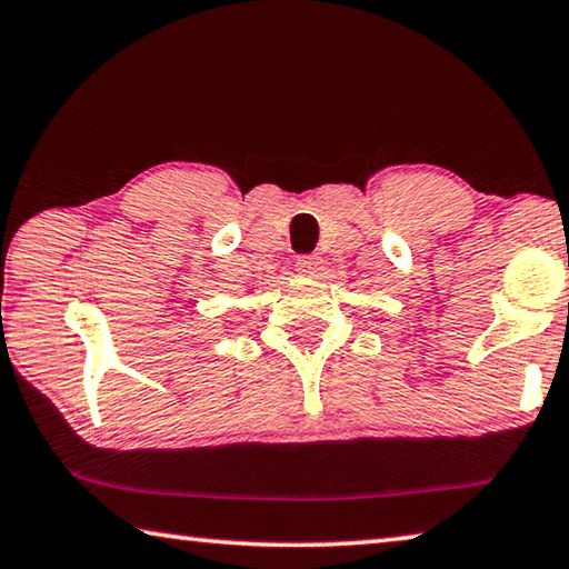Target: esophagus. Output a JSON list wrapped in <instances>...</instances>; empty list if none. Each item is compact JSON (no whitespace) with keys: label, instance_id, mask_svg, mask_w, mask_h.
<instances>
[{"label":"esophagus","instance_id":"obj_1","mask_svg":"<svg viewBox=\"0 0 569 569\" xmlns=\"http://www.w3.org/2000/svg\"><path fill=\"white\" fill-rule=\"evenodd\" d=\"M323 268V260L319 256H301L296 260V270H299L301 276H319Z\"/></svg>","mask_w":569,"mask_h":569}]
</instances>
